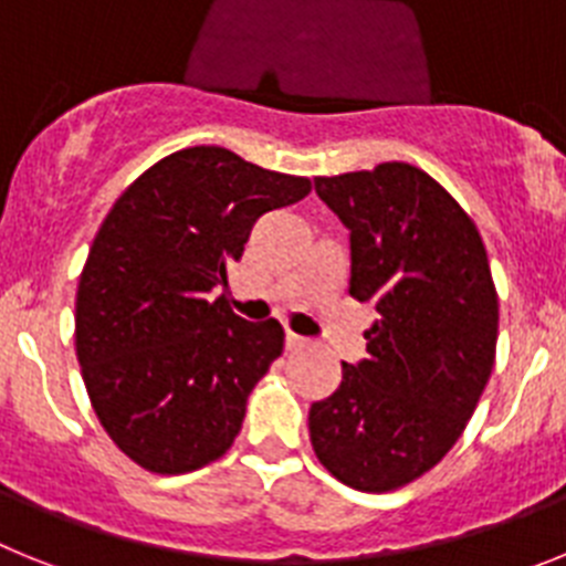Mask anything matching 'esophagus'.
<instances>
[{
	"mask_svg": "<svg viewBox=\"0 0 566 566\" xmlns=\"http://www.w3.org/2000/svg\"><path fill=\"white\" fill-rule=\"evenodd\" d=\"M284 342H287V350H302V347H307V338L304 336H296V333H287V338H284Z\"/></svg>",
	"mask_w": 566,
	"mask_h": 566,
	"instance_id": "34e87169",
	"label": "esophagus"
}]
</instances>
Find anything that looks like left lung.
<instances>
[{"instance_id":"1","label":"left lung","mask_w":566,"mask_h":566,"mask_svg":"<svg viewBox=\"0 0 566 566\" xmlns=\"http://www.w3.org/2000/svg\"><path fill=\"white\" fill-rule=\"evenodd\" d=\"M313 185L350 230V296L378 318L367 356L311 407V441L347 488L387 493L444 459L488 387L499 338L488 250L459 201L405 161Z\"/></svg>"}]
</instances>
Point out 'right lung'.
I'll list each match as a JSON object with an SVG mask.
<instances>
[{
    "label": "right lung",
    "mask_w": 566,
    "mask_h": 566,
    "mask_svg": "<svg viewBox=\"0 0 566 566\" xmlns=\"http://www.w3.org/2000/svg\"><path fill=\"white\" fill-rule=\"evenodd\" d=\"M307 193L302 176L188 147L145 170L102 222L78 279L76 356L107 436L150 473L199 470L242 430L284 331L213 293L259 216Z\"/></svg>",
    "instance_id": "add662e5"
}]
</instances>
